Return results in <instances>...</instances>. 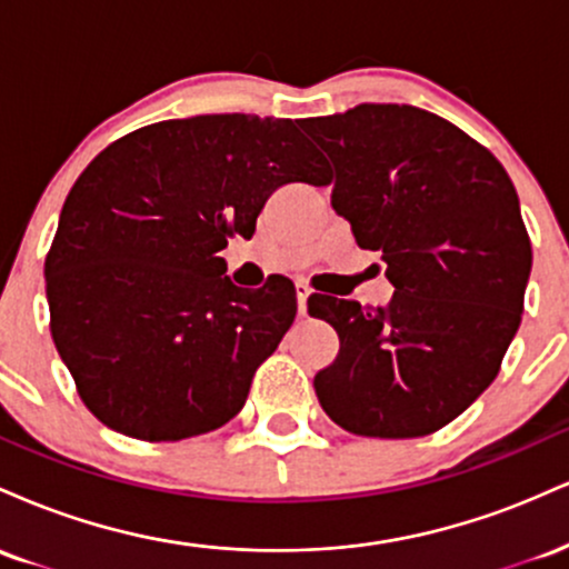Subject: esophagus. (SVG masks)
<instances>
[{"mask_svg": "<svg viewBox=\"0 0 569 569\" xmlns=\"http://www.w3.org/2000/svg\"><path fill=\"white\" fill-rule=\"evenodd\" d=\"M307 297H310V289H307V283H297V310H299V316H307Z\"/></svg>", "mask_w": 569, "mask_h": 569, "instance_id": "1", "label": "esophagus"}]
</instances>
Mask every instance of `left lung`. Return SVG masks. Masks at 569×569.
I'll use <instances>...</instances> for the list:
<instances>
[{
    "mask_svg": "<svg viewBox=\"0 0 569 569\" xmlns=\"http://www.w3.org/2000/svg\"><path fill=\"white\" fill-rule=\"evenodd\" d=\"M299 126L335 162L331 208L396 289L385 307L307 299L339 335L318 401L358 436L433 433L492 385L521 323L532 248L516 189L481 143L407 103Z\"/></svg>",
    "mask_w": 569,
    "mask_h": 569,
    "instance_id": "left-lung-1",
    "label": "left lung"
}]
</instances>
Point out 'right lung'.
Instances as JSON below:
<instances>
[{"label": "right lung", "mask_w": 569, "mask_h": 569, "mask_svg": "<svg viewBox=\"0 0 569 569\" xmlns=\"http://www.w3.org/2000/svg\"><path fill=\"white\" fill-rule=\"evenodd\" d=\"M329 184L291 120L200 114L114 141L63 202L44 262L50 331L84 407L117 433L179 441L243 409L297 316L289 283L234 286L217 257L278 187Z\"/></svg>", "instance_id": "add662e5"}]
</instances>
